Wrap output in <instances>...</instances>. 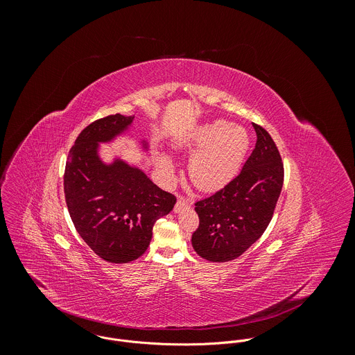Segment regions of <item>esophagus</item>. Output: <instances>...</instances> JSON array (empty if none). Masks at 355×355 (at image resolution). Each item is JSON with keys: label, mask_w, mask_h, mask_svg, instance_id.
Returning a JSON list of instances; mask_svg holds the SVG:
<instances>
[{"label": "esophagus", "mask_w": 355, "mask_h": 355, "mask_svg": "<svg viewBox=\"0 0 355 355\" xmlns=\"http://www.w3.org/2000/svg\"><path fill=\"white\" fill-rule=\"evenodd\" d=\"M189 207H190V202H189L187 200H184V198H179V200L176 201V204H175L173 212H175V214H179L180 211H183L184 208H189Z\"/></svg>", "instance_id": "1"}]
</instances>
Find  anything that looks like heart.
Returning <instances> with one entry per match:
<instances>
[{"mask_svg": "<svg viewBox=\"0 0 355 355\" xmlns=\"http://www.w3.org/2000/svg\"><path fill=\"white\" fill-rule=\"evenodd\" d=\"M250 137L243 126L216 119L193 129L178 148L194 153L189 161V176L202 191H215L229 184L237 175L248 151ZM157 166L166 182L175 175L169 154L157 155Z\"/></svg>", "mask_w": 355, "mask_h": 355, "instance_id": "obj_1", "label": "heart"}]
</instances>
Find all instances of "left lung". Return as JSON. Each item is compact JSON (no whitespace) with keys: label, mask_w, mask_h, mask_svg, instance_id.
<instances>
[{"label":"left lung","mask_w":355,"mask_h":355,"mask_svg":"<svg viewBox=\"0 0 355 355\" xmlns=\"http://www.w3.org/2000/svg\"><path fill=\"white\" fill-rule=\"evenodd\" d=\"M255 148L241 172L214 196L197 201L194 251L211 262H227L248 250L268 227L283 186V164L270 135L252 123Z\"/></svg>","instance_id":"8db88e82"}]
</instances>
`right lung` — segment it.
<instances>
[{"label": "right lung", "mask_w": 355, "mask_h": 355, "mask_svg": "<svg viewBox=\"0 0 355 355\" xmlns=\"http://www.w3.org/2000/svg\"><path fill=\"white\" fill-rule=\"evenodd\" d=\"M135 116L110 115L90 123L71 148L64 190L72 222L85 243L103 259L126 263L150 245L157 219L168 215L176 198L161 190L136 165L101 158V146L125 136ZM144 153L148 141L140 140Z\"/></svg>", "instance_id": "right-lung-1"}]
</instances>
